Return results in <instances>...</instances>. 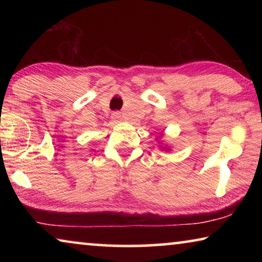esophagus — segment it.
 <instances>
[{
    "label": "esophagus",
    "mask_w": 262,
    "mask_h": 262,
    "mask_svg": "<svg viewBox=\"0 0 262 262\" xmlns=\"http://www.w3.org/2000/svg\"><path fill=\"white\" fill-rule=\"evenodd\" d=\"M112 118H113V120H120L121 119V113H119V112H114L113 114H112Z\"/></svg>",
    "instance_id": "esophagus-1"
}]
</instances>
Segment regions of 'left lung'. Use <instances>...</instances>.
<instances>
[{
    "instance_id": "left-lung-1",
    "label": "left lung",
    "mask_w": 262,
    "mask_h": 262,
    "mask_svg": "<svg viewBox=\"0 0 262 262\" xmlns=\"http://www.w3.org/2000/svg\"><path fill=\"white\" fill-rule=\"evenodd\" d=\"M162 136H163V134H162ZM159 143H161V142H159ZM159 148H161L162 150H164V151H171V148L167 147V144L166 145L165 144H159Z\"/></svg>"
}]
</instances>
